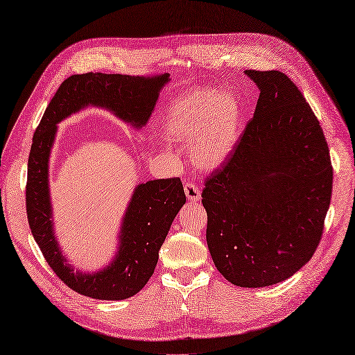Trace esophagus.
<instances>
[{
	"instance_id": "esophagus-1",
	"label": "esophagus",
	"mask_w": 355,
	"mask_h": 355,
	"mask_svg": "<svg viewBox=\"0 0 355 355\" xmlns=\"http://www.w3.org/2000/svg\"><path fill=\"white\" fill-rule=\"evenodd\" d=\"M184 193H187V198L189 200H199L200 199V189L196 183H193L192 180L184 182Z\"/></svg>"
}]
</instances>
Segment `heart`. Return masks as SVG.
Wrapping results in <instances>:
<instances>
[{"label":"heart","mask_w":355,"mask_h":355,"mask_svg":"<svg viewBox=\"0 0 355 355\" xmlns=\"http://www.w3.org/2000/svg\"><path fill=\"white\" fill-rule=\"evenodd\" d=\"M240 120L239 104L230 95L193 92L178 98L167 110L163 131L176 141H192V160L199 167L212 168L237 143Z\"/></svg>","instance_id":"obj_1"}]
</instances>
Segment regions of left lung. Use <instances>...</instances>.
Instances as JSON below:
<instances>
[{
  "instance_id": "1",
  "label": "left lung",
  "mask_w": 355,
  "mask_h": 355,
  "mask_svg": "<svg viewBox=\"0 0 355 355\" xmlns=\"http://www.w3.org/2000/svg\"><path fill=\"white\" fill-rule=\"evenodd\" d=\"M245 73L260 96L231 155L207 176L202 204L216 268L241 288L293 276L322 239L334 168L316 115L288 75Z\"/></svg>"
}]
</instances>
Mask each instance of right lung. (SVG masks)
I'll list each match as a JSON object with an SVG mask.
<instances>
[{"mask_svg":"<svg viewBox=\"0 0 355 355\" xmlns=\"http://www.w3.org/2000/svg\"><path fill=\"white\" fill-rule=\"evenodd\" d=\"M168 75L141 78L88 72L67 78L50 101L33 136L28 156L26 208L33 237L56 276L72 291L94 299L120 300L139 293L153 276L159 251L182 205L180 178L141 183L124 218L115 261L95 275L73 273L56 244L47 189V160L56 123L88 104L105 107L136 127L144 125Z\"/></svg>","mask_w":355,"mask_h":355,"instance_id":"obj_1","label":"right lung"}]
</instances>
